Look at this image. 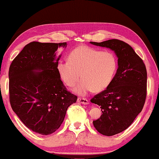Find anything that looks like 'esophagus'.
I'll return each mask as SVG.
<instances>
[{"instance_id":"obj_1","label":"esophagus","mask_w":159,"mask_h":159,"mask_svg":"<svg viewBox=\"0 0 159 159\" xmlns=\"http://www.w3.org/2000/svg\"><path fill=\"white\" fill-rule=\"evenodd\" d=\"M77 101H78V102H79V103L84 104V105H88L89 103L88 99H87L86 98H81V97H78Z\"/></svg>"}]
</instances>
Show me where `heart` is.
<instances>
[{"mask_svg":"<svg viewBox=\"0 0 159 159\" xmlns=\"http://www.w3.org/2000/svg\"><path fill=\"white\" fill-rule=\"evenodd\" d=\"M118 59L111 51H102L82 45L73 49L69 54V60H60L57 69L61 80L66 86L75 88V92L84 95L90 90L100 92L112 81L118 69Z\"/></svg>","mask_w":159,"mask_h":159,"instance_id":"b5f03b06","label":"heart"}]
</instances>
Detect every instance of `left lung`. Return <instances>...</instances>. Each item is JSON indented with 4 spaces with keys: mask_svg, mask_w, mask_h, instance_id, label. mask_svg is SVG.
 Segmentation results:
<instances>
[{
    "mask_svg": "<svg viewBox=\"0 0 159 159\" xmlns=\"http://www.w3.org/2000/svg\"><path fill=\"white\" fill-rule=\"evenodd\" d=\"M90 43L110 48L118 58L111 83L90 99L100 106L102 113L93 121L94 128L102 135L113 136L126 130L143 108L147 88L146 66L134 49L120 40Z\"/></svg>",
    "mask_w": 159,
    "mask_h": 159,
    "instance_id": "left-lung-1",
    "label": "left lung"
}]
</instances>
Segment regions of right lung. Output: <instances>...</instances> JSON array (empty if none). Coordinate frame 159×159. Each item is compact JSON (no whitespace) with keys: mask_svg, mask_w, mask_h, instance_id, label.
Returning <instances> with one entry per match:
<instances>
[{"mask_svg":"<svg viewBox=\"0 0 159 159\" xmlns=\"http://www.w3.org/2000/svg\"><path fill=\"white\" fill-rule=\"evenodd\" d=\"M64 43L33 41L24 47L9 69L12 109L32 131L49 135L60 127L77 96L67 90L57 69Z\"/></svg>","mask_w":159,"mask_h":159,"instance_id":"add662e5","label":"right lung"}]
</instances>
